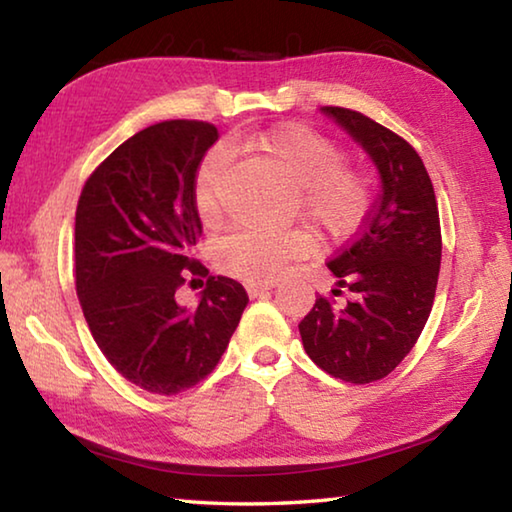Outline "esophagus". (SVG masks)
<instances>
[{
	"label": "esophagus",
	"mask_w": 512,
	"mask_h": 512,
	"mask_svg": "<svg viewBox=\"0 0 512 512\" xmlns=\"http://www.w3.org/2000/svg\"><path fill=\"white\" fill-rule=\"evenodd\" d=\"M275 287H277L275 282H248V284H246V291H248L250 298H257V296H262V293L271 291V289H275Z\"/></svg>",
	"instance_id": "obj_1"
}]
</instances>
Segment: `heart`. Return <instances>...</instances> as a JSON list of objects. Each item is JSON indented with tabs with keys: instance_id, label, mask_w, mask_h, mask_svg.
<instances>
[{
	"instance_id": "b5f03b06",
	"label": "heart",
	"mask_w": 512,
	"mask_h": 512,
	"mask_svg": "<svg viewBox=\"0 0 512 512\" xmlns=\"http://www.w3.org/2000/svg\"><path fill=\"white\" fill-rule=\"evenodd\" d=\"M257 153L273 164L289 185L300 189V210L329 239L352 235L366 219L370 183L361 171L345 167V155L325 135L300 124H284L253 140ZM228 155H207L194 183V205L203 223L219 221L223 210V176ZM311 241L302 232L257 235L235 232L216 246V262L225 273L268 282L280 275L289 259L305 255Z\"/></svg>"
}]
</instances>
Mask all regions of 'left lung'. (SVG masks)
<instances>
[{"instance_id": "8db88e82", "label": "left lung", "mask_w": 512, "mask_h": 512, "mask_svg": "<svg viewBox=\"0 0 512 512\" xmlns=\"http://www.w3.org/2000/svg\"><path fill=\"white\" fill-rule=\"evenodd\" d=\"M357 142L379 173V201L341 253L327 262L334 296L316 298L298 325L316 366L352 384L384 379L418 341L436 296L440 221L420 155L400 135L348 108H320Z\"/></svg>"}]
</instances>
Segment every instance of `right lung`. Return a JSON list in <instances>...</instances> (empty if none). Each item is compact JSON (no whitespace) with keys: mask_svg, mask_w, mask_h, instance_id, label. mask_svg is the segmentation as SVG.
<instances>
[{"mask_svg":"<svg viewBox=\"0 0 512 512\" xmlns=\"http://www.w3.org/2000/svg\"><path fill=\"white\" fill-rule=\"evenodd\" d=\"M219 133L173 119L119 144L85 183L74 225L76 293L94 341L121 377L158 395L196 386L219 363L248 305L237 280L207 277L194 307L176 300L203 225L196 171Z\"/></svg>","mask_w":512,"mask_h":512,"instance_id":"1","label":"right lung"}]
</instances>
